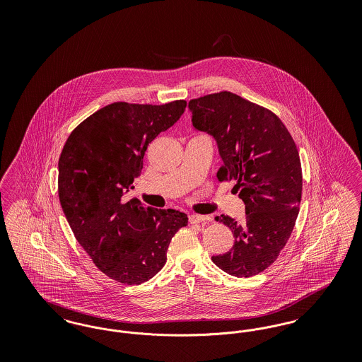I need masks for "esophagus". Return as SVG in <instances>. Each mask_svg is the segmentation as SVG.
<instances>
[{
  "mask_svg": "<svg viewBox=\"0 0 362 362\" xmlns=\"http://www.w3.org/2000/svg\"><path fill=\"white\" fill-rule=\"evenodd\" d=\"M207 218L205 216H199V214H191L189 216V224H199L206 221Z\"/></svg>",
  "mask_w": 362,
  "mask_h": 362,
  "instance_id": "1",
  "label": "esophagus"
}]
</instances>
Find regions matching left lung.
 <instances>
[{"instance_id":"8db88e82","label":"left lung","mask_w":362,"mask_h":362,"mask_svg":"<svg viewBox=\"0 0 362 362\" xmlns=\"http://www.w3.org/2000/svg\"><path fill=\"white\" fill-rule=\"evenodd\" d=\"M189 107L192 126L217 141L218 180H235L245 205L241 224L216 217L232 229L235 243L211 260L230 276H257L276 262L298 216L303 173L297 146L274 112L232 92L192 99Z\"/></svg>"}]
</instances>
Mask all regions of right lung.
I'll return each instance as SVG.
<instances>
[{
    "instance_id": "right-lung-1",
    "label": "right lung",
    "mask_w": 362,
    "mask_h": 362,
    "mask_svg": "<svg viewBox=\"0 0 362 362\" xmlns=\"http://www.w3.org/2000/svg\"><path fill=\"white\" fill-rule=\"evenodd\" d=\"M186 105L108 104L70 133L59 156L58 197L74 238L117 282L139 285L155 276L173 235L189 223L182 211L126 199L148 145L177 122Z\"/></svg>"
}]
</instances>
